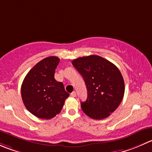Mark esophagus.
Returning <instances> with one entry per match:
<instances>
[{"label":"esophagus","instance_id":"1","mask_svg":"<svg viewBox=\"0 0 152 152\" xmlns=\"http://www.w3.org/2000/svg\"><path fill=\"white\" fill-rule=\"evenodd\" d=\"M70 96H72V97H76V93L75 92V91H73V92H72L71 94H70Z\"/></svg>","mask_w":152,"mask_h":152}]
</instances>
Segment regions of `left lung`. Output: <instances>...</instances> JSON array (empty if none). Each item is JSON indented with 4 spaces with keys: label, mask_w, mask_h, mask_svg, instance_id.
<instances>
[{
    "label": "left lung",
    "mask_w": 152,
    "mask_h": 152,
    "mask_svg": "<svg viewBox=\"0 0 152 152\" xmlns=\"http://www.w3.org/2000/svg\"><path fill=\"white\" fill-rule=\"evenodd\" d=\"M72 64L88 90L87 100L81 102L84 113L94 120L109 117L120 105L125 93L124 80L117 66L96 55L76 58Z\"/></svg>",
    "instance_id": "1"
}]
</instances>
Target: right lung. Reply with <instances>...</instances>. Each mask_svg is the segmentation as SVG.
Segmentation results:
<instances>
[{
	"instance_id": "obj_1",
	"label": "right lung",
	"mask_w": 152,
	"mask_h": 152,
	"mask_svg": "<svg viewBox=\"0 0 152 152\" xmlns=\"http://www.w3.org/2000/svg\"><path fill=\"white\" fill-rule=\"evenodd\" d=\"M58 63L56 56L44 58L29 70L22 83L20 91L25 107L40 119L50 120L56 116L69 96L62 82L54 78Z\"/></svg>"
}]
</instances>
